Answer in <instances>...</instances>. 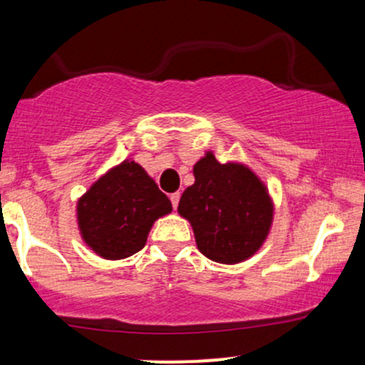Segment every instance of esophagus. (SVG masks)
<instances>
[{
	"label": "esophagus",
	"mask_w": 365,
	"mask_h": 365,
	"mask_svg": "<svg viewBox=\"0 0 365 365\" xmlns=\"http://www.w3.org/2000/svg\"><path fill=\"white\" fill-rule=\"evenodd\" d=\"M170 199H171V204H173V207L177 209L178 202H180V192H175V194H171Z\"/></svg>",
	"instance_id": "esophagus-1"
}]
</instances>
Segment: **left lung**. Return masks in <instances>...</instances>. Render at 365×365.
<instances>
[{
  "label": "left lung",
  "instance_id": "left-lung-1",
  "mask_svg": "<svg viewBox=\"0 0 365 365\" xmlns=\"http://www.w3.org/2000/svg\"><path fill=\"white\" fill-rule=\"evenodd\" d=\"M194 177L178 215L190 223L200 254L220 264L252 257L269 235L274 215L262 180L244 163H220L212 150L195 163Z\"/></svg>",
  "mask_w": 365,
  "mask_h": 365
}]
</instances>
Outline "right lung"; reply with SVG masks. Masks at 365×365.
Returning a JSON list of instances; mask_svg holds the SVG:
<instances>
[{
  "mask_svg": "<svg viewBox=\"0 0 365 365\" xmlns=\"http://www.w3.org/2000/svg\"><path fill=\"white\" fill-rule=\"evenodd\" d=\"M170 199L139 163L125 159L77 200L82 240L99 257L120 261L139 252L154 221L171 212Z\"/></svg>",
  "mask_w": 365,
  "mask_h": 365,
  "instance_id": "obj_1",
  "label": "right lung"
}]
</instances>
